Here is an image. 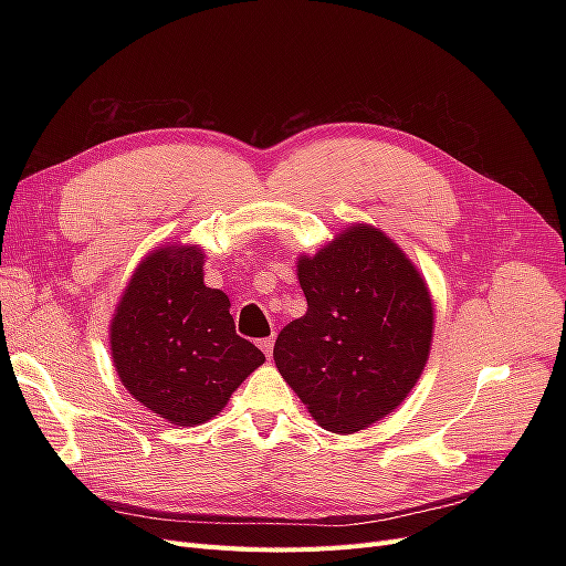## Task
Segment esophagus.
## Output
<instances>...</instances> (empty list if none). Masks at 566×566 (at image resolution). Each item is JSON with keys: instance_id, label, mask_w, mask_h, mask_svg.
I'll use <instances>...</instances> for the list:
<instances>
[{"instance_id": "obj_1", "label": "esophagus", "mask_w": 566, "mask_h": 566, "mask_svg": "<svg viewBox=\"0 0 566 566\" xmlns=\"http://www.w3.org/2000/svg\"><path fill=\"white\" fill-rule=\"evenodd\" d=\"M260 349L271 358V354H273V337H264V339H260Z\"/></svg>"}]
</instances>
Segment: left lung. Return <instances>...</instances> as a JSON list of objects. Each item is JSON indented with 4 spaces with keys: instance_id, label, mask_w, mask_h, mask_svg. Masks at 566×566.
I'll return each instance as SVG.
<instances>
[{
    "instance_id": "1",
    "label": "left lung",
    "mask_w": 566,
    "mask_h": 566,
    "mask_svg": "<svg viewBox=\"0 0 566 566\" xmlns=\"http://www.w3.org/2000/svg\"><path fill=\"white\" fill-rule=\"evenodd\" d=\"M306 314L281 331L273 361L328 432L366 430L416 387L432 347V297L380 229L356 224L297 262Z\"/></svg>"
}]
</instances>
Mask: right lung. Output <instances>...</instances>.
<instances>
[{
  "label": "right lung",
  "instance_id": "right-lung-1",
  "mask_svg": "<svg viewBox=\"0 0 566 566\" xmlns=\"http://www.w3.org/2000/svg\"><path fill=\"white\" fill-rule=\"evenodd\" d=\"M202 264L196 245L148 252L111 321L119 380L142 406L179 427L214 418L264 364V354L235 335L229 297L202 283Z\"/></svg>",
  "mask_w": 566,
  "mask_h": 566
}]
</instances>
